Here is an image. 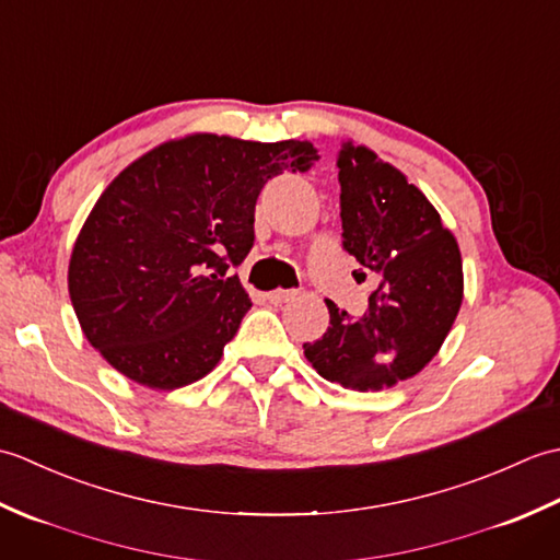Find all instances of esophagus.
<instances>
[{
	"mask_svg": "<svg viewBox=\"0 0 560 560\" xmlns=\"http://www.w3.org/2000/svg\"><path fill=\"white\" fill-rule=\"evenodd\" d=\"M295 295H299V291H283V289H277V291H269V293H267V301H269L271 305H283V303L293 301Z\"/></svg>",
	"mask_w": 560,
	"mask_h": 560,
	"instance_id": "esophagus-1",
	"label": "esophagus"
}]
</instances>
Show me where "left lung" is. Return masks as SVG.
<instances>
[{
    "mask_svg": "<svg viewBox=\"0 0 560 560\" xmlns=\"http://www.w3.org/2000/svg\"><path fill=\"white\" fill-rule=\"evenodd\" d=\"M337 165L343 249L377 287L361 317L327 301L329 327L303 349L329 383L383 389L421 373L443 347L462 305V257L435 207L395 165L353 141Z\"/></svg>",
    "mask_w": 560,
    "mask_h": 560,
    "instance_id": "left-lung-1",
    "label": "left lung"
}]
</instances>
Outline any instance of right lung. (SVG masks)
Listing matches in <instances>:
<instances>
[{
  "mask_svg": "<svg viewBox=\"0 0 560 560\" xmlns=\"http://www.w3.org/2000/svg\"><path fill=\"white\" fill-rule=\"evenodd\" d=\"M311 141H165L105 187L69 259V299L125 377L177 389L211 373L253 307L233 269L255 243L261 187L317 161Z\"/></svg>",
  "mask_w": 560,
  "mask_h": 560,
  "instance_id": "1",
  "label": "right lung"
}]
</instances>
